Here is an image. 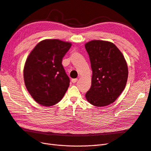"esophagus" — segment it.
<instances>
[{
    "label": "esophagus",
    "instance_id": "1",
    "mask_svg": "<svg viewBox=\"0 0 151 151\" xmlns=\"http://www.w3.org/2000/svg\"><path fill=\"white\" fill-rule=\"evenodd\" d=\"M77 81V79H72V83H76Z\"/></svg>",
    "mask_w": 151,
    "mask_h": 151
}]
</instances>
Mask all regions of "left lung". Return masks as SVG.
I'll use <instances>...</instances> for the list:
<instances>
[{"label": "left lung", "mask_w": 151, "mask_h": 151, "mask_svg": "<svg viewBox=\"0 0 151 151\" xmlns=\"http://www.w3.org/2000/svg\"><path fill=\"white\" fill-rule=\"evenodd\" d=\"M93 71L91 87L86 98L95 106L110 104L124 90L128 79V66L124 56L115 44L92 40L85 44Z\"/></svg>", "instance_id": "left-lung-1"}]
</instances>
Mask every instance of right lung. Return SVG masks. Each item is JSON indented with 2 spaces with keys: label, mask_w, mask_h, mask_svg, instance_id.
I'll list each match as a JSON object with an SVG mask.
<instances>
[{
  "label": "right lung",
  "mask_w": 151,
  "mask_h": 151,
  "mask_svg": "<svg viewBox=\"0 0 151 151\" xmlns=\"http://www.w3.org/2000/svg\"><path fill=\"white\" fill-rule=\"evenodd\" d=\"M71 46L70 42L47 39L41 41L30 52L24 67V81L36 103L51 106L64 96L70 79L62 61Z\"/></svg>",
  "instance_id": "add662e5"
}]
</instances>
